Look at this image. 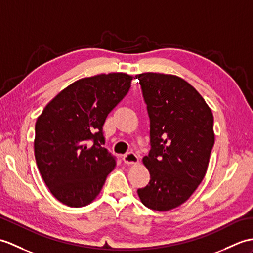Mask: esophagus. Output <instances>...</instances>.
<instances>
[{
    "label": "esophagus",
    "instance_id": "esophagus-1",
    "mask_svg": "<svg viewBox=\"0 0 253 253\" xmlns=\"http://www.w3.org/2000/svg\"><path fill=\"white\" fill-rule=\"evenodd\" d=\"M123 161H124L126 165H133V164L139 163V157L133 152H129V153L123 156Z\"/></svg>",
    "mask_w": 253,
    "mask_h": 253
}]
</instances>
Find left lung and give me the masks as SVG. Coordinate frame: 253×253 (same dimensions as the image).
<instances>
[{"instance_id":"obj_1","label":"left lung","mask_w":253,"mask_h":253,"mask_svg":"<svg viewBox=\"0 0 253 253\" xmlns=\"http://www.w3.org/2000/svg\"><path fill=\"white\" fill-rule=\"evenodd\" d=\"M150 117L144 166L150 182L138 190L144 206L168 211L186 202L207 172L214 144L213 115L199 92L171 74L136 75Z\"/></svg>"}]
</instances>
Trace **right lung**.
<instances>
[{
  "label": "right lung",
  "mask_w": 253,
  "mask_h": 253,
  "mask_svg": "<svg viewBox=\"0 0 253 253\" xmlns=\"http://www.w3.org/2000/svg\"><path fill=\"white\" fill-rule=\"evenodd\" d=\"M126 73L99 74L64 88L35 123L34 155L52 195L69 207L95 199L116 165L103 148L102 126L130 88Z\"/></svg>",
  "instance_id": "add662e5"
}]
</instances>
